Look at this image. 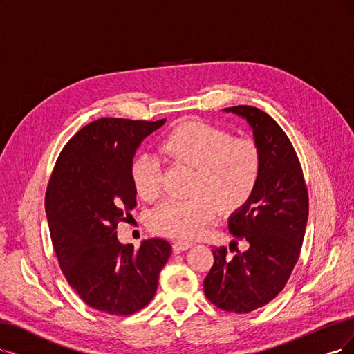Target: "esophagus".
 Instances as JSON below:
<instances>
[{"mask_svg": "<svg viewBox=\"0 0 354 354\" xmlns=\"http://www.w3.org/2000/svg\"><path fill=\"white\" fill-rule=\"evenodd\" d=\"M192 246V243H188V242H182V241H176L174 242L172 245V250L175 254H179V252H184L187 250H189V248Z\"/></svg>", "mask_w": 354, "mask_h": 354, "instance_id": "obj_1", "label": "esophagus"}]
</instances>
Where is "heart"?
I'll return each instance as SVG.
<instances>
[{
	"label": "heart",
	"mask_w": 354,
	"mask_h": 354,
	"mask_svg": "<svg viewBox=\"0 0 354 354\" xmlns=\"http://www.w3.org/2000/svg\"><path fill=\"white\" fill-rule=\"evenodd\" d=\"M175 165L195 169L191 198H169L150 214L151 229L167 238L189 241L210 225L217 212L233 214L250 203L258 187L263 156L258 144L205 121L178 125L160 144ZM138 197L154 201L163 191V163L140 154L129 169Z\"/></svg>",
	"instance_id": "heart-1"
}]
</instances>
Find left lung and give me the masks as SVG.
Instances as JSON below:
<instances>
[{
	"label": "left lung",
	"instance_id": "1",
	"mask_svg": "<svg viewBox=\"0 0 354 354\" xmlns=\"http://www.w3.org/2000/svg\"><path fill=\"white\" fill-rule=\"evenodd\" d=\"M225 112L251 125L263 169L250 203L229 217L230 233L250 248L233 257L225 246L214 248L204 293L220 309L248 313L271 302L289 280L305 236L309 198L297 154L281 127L246 104Z\"/></svg>",
	"mask_w": 354,
	"mask_h": 354
}]
</instances>
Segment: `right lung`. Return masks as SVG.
<instances>
[{
	"label": "right lung",
	"instance_id": "1",
	"mask_svg": "<svg viewBox=\"0 0 354 354\" xmlns=\"http://www.w3.org/2000/svg\"><path fill=\"white\" fill-rule=\"evenodd\" d=\"M166 120L100 118L65 144L48 184L52 245L68 284L84 304L131 315L150 304L172 252L165 239L122 245L116 226L137 205L129 169L141 141Z\"/></svg>",
	"mask_w": 354,
	"mask_h": 354
}]
</instances>
